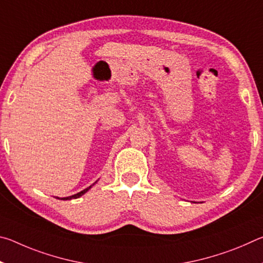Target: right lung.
Returning a JSON list of instances; mask_svg holds the SVG:
<instances>
[{"label":"right lung","instance_id":"obj_1","mask_svg":"<svg viewBox=\"0 0 263 263\" xmlns=\"http://www.w3.org/2000/svg\"><path fill=\"white\" fill-rule=\"evenodd\" d=\"M97 182V181H96ZM96 182H95V183H96ZM95 183H92L91 185H89L88 186V188H86V189H83L82 191H80V193H78V194H75V195H72V196H68V197H62V198H60V197H57L58 199H64V201H67V199H75V198H79V197H81V196L82 195H84V194H86L87 193V191L89 190V189H90L91 188V186L92 185H94Z\"/></svg>","mask_w":263,"mask_h":263}]
</instances>
